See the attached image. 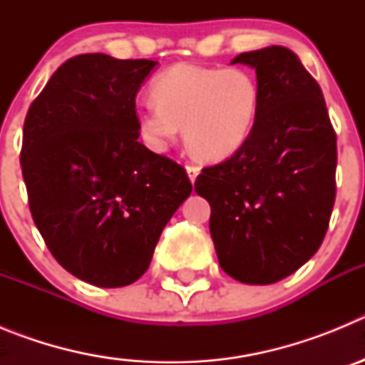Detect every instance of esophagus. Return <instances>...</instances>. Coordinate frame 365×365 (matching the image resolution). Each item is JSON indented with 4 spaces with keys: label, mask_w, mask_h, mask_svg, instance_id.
I'll return each instance as SVG.
<instances>
[{
    "label": "esophagus",
    "mask_w": 365,
    "mask_h": 365,
    "mask_svg": "<svg viewBox=\"0 0 365 365\" xmlns=\"http://www.w3.org/2000/svg\"><path fill=\"white\" fill-rule=\"evenodd\" d=\"M186 172H188V177H190V180H195L197 179V175H199V172H201V168L197 166V164H186Z\"/></svg>",
    "instance_id": "34e87169"
}]
</instances>
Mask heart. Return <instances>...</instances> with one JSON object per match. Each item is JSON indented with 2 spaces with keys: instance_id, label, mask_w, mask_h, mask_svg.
<instances>
[{
  "instance_id": "b5f03b06",
  "label": "heart",
  "mask_w": 365,
  "mask_h": 365,
  "mask_svg": "<svg viewBox=\"0 0 365 365\" xmlns=\"http://www.w3.org/2000/svg\"><path fill=\"white\" fill-rule=\"evenodd\" d=\"M151 98L138 113L140 133L164 150L185 128L188 150L197 159L217 163L243 148L261 108L256 76L241 67L177 63L151 83Z\"/></svg>"
}]
</instances>
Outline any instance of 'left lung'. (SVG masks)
<instances>
[{"label": "left lung", "instance_id": "8db88e82", "mask_svg": "<svg viewBox=\"0 0 365 365\" xmlns=\"http://www.w3.org/2000/svg\"><path fill=\"white\" fill-rule=\"evenodd\" d=\"M261 108L241 150L202 168L195 192L210 202L219 265L250 285L291 276L320 248L336 197V133L322 89L292 51H250Z\"/></svg>", "mask_w": 365, "mask_h": 365}]
</instances>
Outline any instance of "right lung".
I'll list each match as a JSON object with an SVG mask.
<instances>
[{
	"label": "right lung",
	"mask_w": 365,
	"mask_h": 365,
	"mask_svg": "<svg viewBox=\"0 0 365 365\" xmlns=\"http://www.w3.org/2000/svg\"><path fill=\"white\" fill-rule=\"evenodd\" d=\"M155 66L73 56L25 117L19 163L34 225L54 259L96 287L137 282L192 193L185 168L138 143L135 96Z\"/></svg>",
	"instance_id": "1"
}]
</instances>
